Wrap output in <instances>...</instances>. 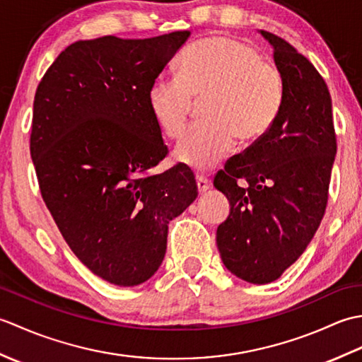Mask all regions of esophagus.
Here are the masks:
<instances>
[{"instance_id":"1","label":"esophagus","mask_w":362,"mask_h":362,"mask_svg":"<svg viewBox=\"0 0 362 362\" xmlns=\"http://www.w3.org/2000/svg\"><path fill=\"white\" fill-rule=\"evenodd\" d=\"M196 183H197V189H199V193H205V191H209L210 189V180L209 179H205V177H202V175H197L196 177Z\"/></svg>"}]
</instances>
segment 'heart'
<instances>
[{"instance_id": "1", "label": "heart", "mask_w": 362, "mask_h": 362, "mask_svg": "<svg viewBox=\"0 0 362 362\" xmlns=\"http://www.w3.org/2000/svg\"><path fill=\"white\" fill-rule=\"evenodd\" d=\"M193 98H206L204 119L209 122L187 130L174 157L205 171L228 156L236 138L252 144L272 129L284 101L283 74L247 43L202 38L182 52L175 78L160 76L148 90L149 112L165 136L179 138Z\"/></svg>"}]
</instances>
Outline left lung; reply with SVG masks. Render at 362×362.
<instances>
[{
    "label": "left lung",
    "mask_w": 362,
    "mask_h": 362,
    "mask_svg": "<svg viewBox=\"0 0 362 362\" xmlns=\"http://www.w3.org/2000/svg\"><path fill=\"white\" fill-rule=\"evenodd\" d=\"M259 34L271 43L283 74V107L272 129L228 160L213 182L230 202L216 232L221 259L253 284L280 279L308 247L327 209L336 156L325 81L281 37Z\"/></svg>",
    "instance_id": "obj_1"
}]
</instances>
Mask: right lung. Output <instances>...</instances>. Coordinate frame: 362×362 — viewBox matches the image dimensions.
Listing matches in <instances>:
<instances>
[{
  "mask_svg": "<svg viewBox=\"0 0 362 362\" xmlns=\"http://www.w3.org/2000/svg\"><path fill=\"white\" fill-rule=\"evenodd\" d=\"M189 30L68 46L34 98L30 157L43 201L83 264L117 286L158 271L168 224L197 197L193 174H153L168 148L148 90Z\"/></svg>",
  "mask_w": 362,
  "mask_h": 362,
  "instance_id": "right-lung-1",
  "label": "right lung"
}]
</instances>
